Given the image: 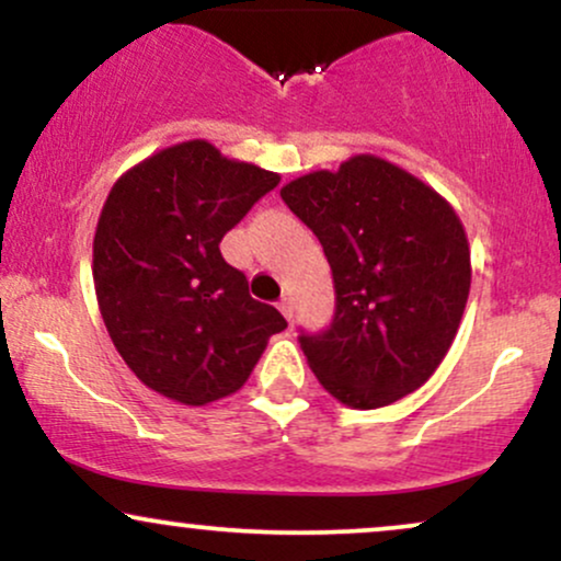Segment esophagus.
<instances>
[{
    "mask_svg": "<svg viewBox=\"0 0 561 561\" xmlns=\"http://www.w3.org/2000/svg\"><path fill=\"white\" fill-rule=\"evenodd\" d=\"M279 311H282V317H285L287 321H293V317H295V306H293V300H289V298H282V300H279Z\"/></svg>",
    "mask_w": 561,
    "mask_h": 561,
    "instance_id": "1",
    "label": "esophagus"
}]
</instances>
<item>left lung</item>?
Segmentation results:
<instances>
[{"mask_svg":"<svg viewBox=\"0 0 561 561\" xmlns=\"http://www.w3.org/2000/svg\"><path fill=\"white\" fill-rule=\"evenodd\" d=\"M279 195L332 266L330 330L300 334L324 390L366 411L422 388L459 332L472 285L467 231L448 199L377 156L306 173Z\"/></svg>","mask_w":561,"mask_h":561,"instance_id":"1","label":"left lung"}]
</instances>
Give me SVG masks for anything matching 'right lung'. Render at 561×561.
<instances>
[{
    "label": "right lung",
    "instance_id": "right-lung-1",
    "mask_svg": "<svg viewBox=\"0 0 561 561\" xmlns=\"http://www.w3.org/2000/svg\"><path fill=\"white\" fill-rule=\"evenodd\" d=\"M276 184L279 173L205 139L165 147L113 184L94 231V293L115 351L150 390L184 405L227 398L287 327L218 250Z\"/></svg>",
    "mask_w": 561,
    "mask_h": 561
}]
</instances>
